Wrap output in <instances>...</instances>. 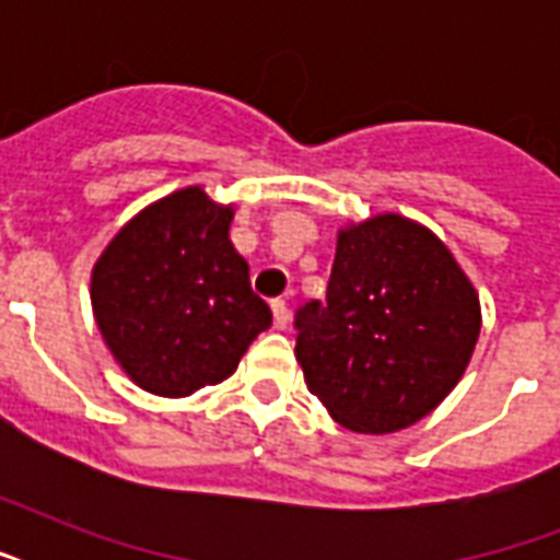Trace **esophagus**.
Returning <instances> with one entry per match:
<instances>
[{"label":"esophagus","instance_id":"obj_1","mask_svg":"<svg viewBox=\"0 0 560 560\" xmlns=\"http://www.w3.org/2000/svg\"><path fill=\"white\" fill-rule=\"evenodd\" d=\"M270 307H272V325H276V328H288V323H290L288 305H284L281 299H276Z\"/></svg>","mask_w":560,"mask_h":560}]
</instances>
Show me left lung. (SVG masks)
Here are the masks:
<instances>
[{
  "instance_id": "left-lung-1",
  "label": "left lung",
  "mask_w": 560,
  "mask_h": 560,
  "mask_svg": "<svg viewBox=\"0 0 560 560\" xmlns=\"http://www.w3.org/2000/svg\"><path fill=\"white\" fill-rule=\"evenodd\" d=\"M311 395L346 430H407L453 392L482 328L479 293L442 237L383 211L337 232L328 302L296 314Z\"/></svg>"
}]
</instances>
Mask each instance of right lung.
I'll return each mask as SVG.
<instances>
[{"label": "right lung", "instance_id": "obj_1", "mask_svg": "<svg viewBox=\"0 0 560 560\" xmlns=\"http://www.w3.org/2000/svg\"><path fill=\"white\" fill-rule=\"evenodd\" d=\"M235 202L186 186L136 211L90 276L92 316L139 389L186 398L226 381L272 323L229 241Z\"/></svg>", "mask_w": 560, "mask_h": 560}]
</instances>
